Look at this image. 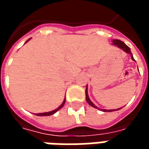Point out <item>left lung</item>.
Listing matches in <instances>:
<instances>
[{"instance_id": "left-lung-1", "label": "left lung", "mask_w": 149, "mask_h": 149, "mask_svg": "<svg viewBox=\"0 0 149 149\" xmlns=\"http://www.w3.org/2000/svg\"><path fill=\"white\" fill-rule=\"evenodd\" d=\"M112 45L117 46L119 49H122L124 52H125L126 53H128V54H130V55H131L132 60V61H136L134 60V58H133V56H132V54L131 49H130V48H129L128 45H125V43L123 42V41L120 40L114 39V40H112ZM85 97H85L86 101H87L88 104H90L92 107H93V108L97 109L100 110V111H102V112H112V111H117V110H120L122 109V108H120V109H100V108H98L97 106H96V105H95V104H94L92 102V100H90V98H89V97H88V85L86 86V89H85Z\"/></svg>"}]
</instances>
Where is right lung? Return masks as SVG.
<instances>
[{"instance_id":"right-lung-1","label":"right lung","mask_w":149,"mask_h":149,"mask_svg":"<svg viewBox=\"0 0 149 149\" xmlns=\"http://www.w3.org/2000/svg\"><path fill=\"white\" fill-rule=\"evenodd\" d=\"M30 39H31V38H30ZM30 39H29V40H28L27 41H26V42H25V43H27L28 41H29V40H30ZM25 43H24V44H25ZM65 99H64V101H63V102H62L61 104V105H60V106H59L58 108H57V109H56L52 110V111H50V112H41V113H36V115H37V116H51V115H53V114H54V113H56V112H57V111H58V110L61 109L62 107L64 106V104H65Z\"/></svg>"}]
</instances>
